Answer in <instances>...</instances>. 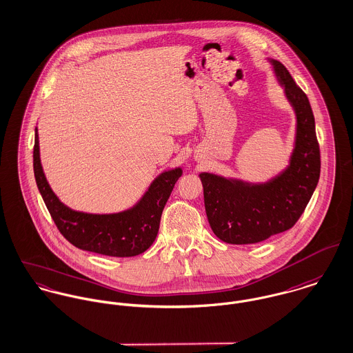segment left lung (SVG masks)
Wrapping results in <instances>:
<instances>
[{
	"instance_id": "1",
	"label": "left lung",
	"mask_w": 353,
	"mask_h": 353,
	"mask_svg": "<svg viewBox=\"0 0 353 353\" xmlns=\"http://www.w3.org/2000/svg\"><path fill=\"white\" fill-rule=\"evenodd\" d=\"M295 114L289 164L265 182L201 172L208 221L228 244H254L289 230L320 179V148L310 102L281 62L268 59Z\"/></svg>"
}]
</instances>
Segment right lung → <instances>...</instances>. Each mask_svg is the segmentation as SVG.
Wrapping results in <instances>:
<instances>
[{
    "instance_id": "right-lung-1",
    "label": "right lung",
    "mask_w": 353,
    "mask_h": 353,
    "mask_svg": "<svg viewBox=\"0 0 353 353\" xmlns=\"http://www.w3.org/2000/svg\"><path fill=\"white\" fill-rule=\"evenodd\" d=\"M33 172L43 201L64 237L77 248L106 256H136L155 241L161 212L182 167L170 168L151 182L141 198L128 209L117 213H86L68 208L51 189L40 161L39 133L34 128Z\"/></svg>"
}]
</instances>
